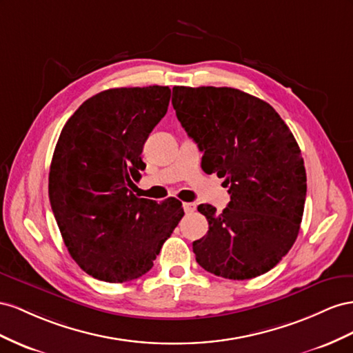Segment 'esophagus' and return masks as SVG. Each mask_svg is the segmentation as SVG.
<instances>
[{
  "label": "esophagus",
  "instance_id": "1",
  "mask_svg": "<svg viewBox=\"0 0 353 353\" xmlns=\"http://www.w3.org/2000/svg\"><path fill=\"white\" fill-rule=\"evenodd\" d=\"M183 210H185V213H194V211L196 210V204L195 203H185L183 204Z\"/></svg>",
  "mask_w": 353,
  "mask_h": 353
}]
</instances>
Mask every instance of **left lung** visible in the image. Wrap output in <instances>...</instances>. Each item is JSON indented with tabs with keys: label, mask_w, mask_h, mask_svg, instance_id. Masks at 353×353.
Here are the masks:
<instances>
[{
	"label": "left lung",
	"mask_w": 353,
	"mask_h": 353,
	"mask_svg": "<svg viewBox=\"0 0 353 353\" xmlns=\"http://www.w3.org/2000/svg\"><path fill=\"white\" fill-rule=\"evenodd\" d=\"M177 119L199 146L204 171L225 177L223 213L198 211L208 232L194 241L198 265L228 279H251L275 268L299 235L306 170L293 133L269 103L230 87H174Z\"/></svg>",
	"instance_id": "8db88e82"
}]
</instances>
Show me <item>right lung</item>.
<instances>
[{
  "mask_svg": "<svg viewBox=\"0 0 353 353\" xmlns=\"http://www.w3.org/2000/svg\"><path fill=\"white\" fill-rule=\"evenodd\" d=\"M163 85L110 88L87 99L59 136L48 196L78 266L106 283L145 275L183 217L182 203L137 198L143 145L167 114Z\"/></svg>",
  "mask_w": 353,
  "mask_h": 353,
  "instance_id": "right-lung-1",
  "label": "right lung"
}]
</instances>
